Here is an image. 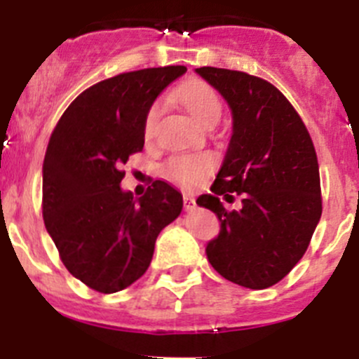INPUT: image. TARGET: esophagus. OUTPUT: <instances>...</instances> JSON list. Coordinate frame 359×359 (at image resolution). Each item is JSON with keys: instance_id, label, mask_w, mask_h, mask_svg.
<instances>
[{"instance_id": "obj_1", "label": "esophagus", "mask_w": 359, "mask_h": 359, "mask_svg": "<svg viewBox=\"0 0 359 359\" xmlns=\"http://www.w3.org/2000/svg\"><path fill=\"white\" fill-rule=\"evenodd\" d=\"M184 208L193 210L194 208V198L189 194H184Z\"/></svg>"}]
</instances>
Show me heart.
I'll list each match as a JSON object with an SVG mask.
<instances>
[{
    "label": "heart",
    "mask_w": 359,
    "mask_h": 359,
    "mask_svg": "<svg viewBox=\"0 0 359 359\" xmlns=\"http://www.w3.org/2000/svg\"><path fill=\"white\" fill-rule=\"evenodd\" d=\"M177 99L182 102V106L191 112L196 121L201 125H215L222 114V102L217 95L215 90L208 83L193 79L186 85L180 86L175 92ZM161 116V102H153L144 116V137L151 139L156 130V125ZM213 168V158L210 154H177L168 158L163 165V173L173 182H179L182 186H194L198 184L210 170Z\"/></svg>",
    "instance_id": "b5f03b06"
}]
</instances>
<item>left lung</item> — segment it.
<instances>
[{"instance_id":"1","label":"left lung","mask_w":359,"mask_h":359,"mask_svg":"<svg viewBox=\"0 0 359 359\" xmlns=\"http://www.w3.org/2000/svg\"><path fill=\"white\" fill-rule=\"evenodd\" d=\"M233 111V135L210 191L198 205L220 220L206 245L213 269L233 283L262 290L283 280L302 259L321 217L316 151L302 118L269 81L241 71L200 67ZM240 196L226 210L222 197Z\"/></svg>"}]
</instances>
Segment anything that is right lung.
Here are the masks:
<instances>
[{
    "instance_id": "right-lung-1",
    "label": "right lung",
    "mask_w": 359,
    "mask_h": 359,
    "mask_svg": "<svg viewBox=\"0 0 359 359\" xmlns=\"http://www.w3.org/2000/svg\"><path fill=\"white\" fill-rule=\"evenodd\" d=\"M184 66L121 72L79 93L53 128L43 161V220L69 273L100 293L139 280L182 196L163 180L133 200L121 166L144 147V116Z\"/></svg>"
}]
</instances>
